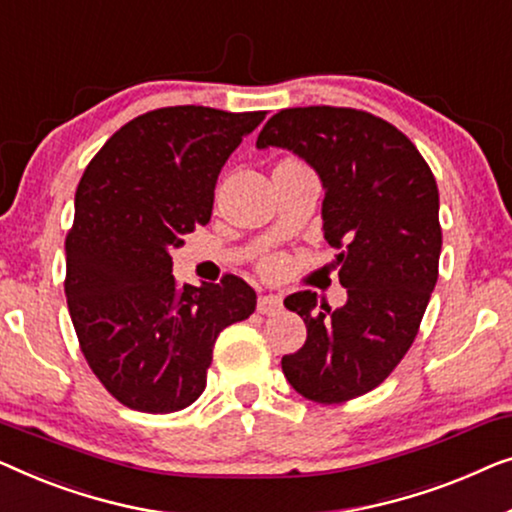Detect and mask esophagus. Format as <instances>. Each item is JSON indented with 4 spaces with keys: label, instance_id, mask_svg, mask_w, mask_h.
I'll list each match as a JSON object with an SVG mask.
<instances>
[{
    "label": "esophagus",
    "instance_id": "1",
    "mask_svg": "<svg viewBox=\"0 0 512 512\" xmlns=\"http://www.w3.org/2000/svg\"><path fill=\"white\" fill-rule=\"evenodd\" d=\"M283 311V299L278 294H262L257 301V313L262 315H276Z\"/></svg>",
    "mask_w": 512,
    "mask_h": 512
}]
</instances>
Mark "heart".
I'll use <instances>...</instances> for the list:
<instances>
[{
    "instance_id": "obj_1",
    "label": "heart",
    "mask_w": 512,
    "mask_h": 512,
    "mask_svg": "<svg viewBox=\"0 0 512 512\" xmlns=\"http://www.w3.org/2000/svg\"><path fill=\"white\" fill-rule=\"evenodd\" d=\"M280 269H283V259H280V257H271V259H266V262H264L266 273H278Z\"/></svg>"
}]
</instances>
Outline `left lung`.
<instances>
[{"mask_svg":"<svg viewBox=\"0 0 512 512\" xmlns=\"http://www.w3.org/2000/svg\"><path fill=\"white\" fill-rule=\"evenodd\" d=\"M287 148L318 171L322 229L336 255L345 306L311 290L285 308L306 322V343L283 357L301 397L343 403L378 387L413 345L438 280V187L420 150L376 115L338 106L283 109L257 148Z\"/></svg>","mask_w":512,"mask_h":512,"instance_id":"1","label":"left lung"}]
</instances>
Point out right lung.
Listing matches in <instances>:
<instances>
[{
	"mask_svg": "<svg viewBox=\"0 0 512 512\" xmlns=\"http://www.w3.org/2000/svg\"><path fill=\"white\" fill-rule=\"evenodd\" d=\"M264 115L148 111L104 143L78 183L64 294L92 373L122 406H190L206 387L215 338L255 311L257 294L239 276L178 285L171 250L211 220L220 169Z\"/></svg>",
	"mask_w": 512,
	"mask_h": 512,
	"instance_id": "add662e5",
	"label": "right lung"
}]
</instances>
